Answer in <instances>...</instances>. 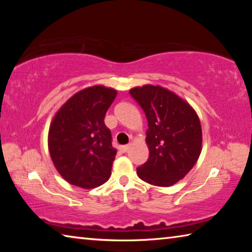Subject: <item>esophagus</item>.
Wrapping results in <instances>:
<instances>
[{"label": "esophagus", "mask_w": 252, "mask_h": 252, "mask_svg": "<svg viewBox=\"0 0 252 252\" xmlns=\"http://www.w3.org/2000/svg\"><path fill=\"white\" fill-rule=\"evenodd\" d=\"M120 150H121V152H123V153L127 152V151L130 150V144H127V146H122V147H120Z\"/></svg>", "instance_id": "34e87169"}]
</instances>
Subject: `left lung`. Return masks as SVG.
Here are the masks:
<instances>
[{"mask_svg": "<svg viewBox=\"0 0 252 252\" xmlns=\"http://www.w3.org/2000/svg\"><path fill=\"white\" fill-rule=\"evenodd\" d=\"M148 120L149 159L136 169L150 185L170 187L185 178L202 150V129L195 110L177 93L161 85L130 89Z\"/></svg>", "mask_w": 252, "mask_h": 252, "instance_id": "8db88e82", "label": "left lung"}]
</instances>
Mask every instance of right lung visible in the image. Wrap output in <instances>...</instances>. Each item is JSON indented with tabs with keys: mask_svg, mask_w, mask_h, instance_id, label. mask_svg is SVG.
<instances>
[{
	"mask_svg": "<svg viewBox=\"0 0 252 252\" xmlns=\"http://www.w3.org/2000/svg\"><path fill=\"white\" fill-rule=\"evenodd\" d=\"M116 89L97 84L72 95L51 121L48 147L57 171L70 185L93 189L109 180L117 149L104 117Z\"/></svg>",
	"mask_w": 252,
	"mask_h": 252,
	"instance_id": "add662e5",
	"label": "right lung"
}]
</instances>
